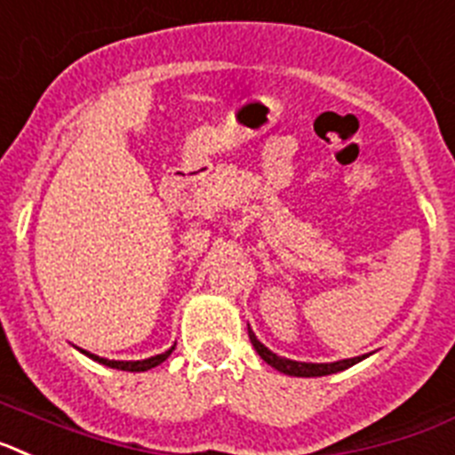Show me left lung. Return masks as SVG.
Wrapping results in <instances>:
<instances>
[{
	"label": "left lung",
	"mask_w": 455,
	"mask_h": 455,
	"mask_svg": "<svg viewBox=\"0 0 455 455\" xmlns=\"http://www.w3.org/2000/svg\"><path fill=\"white\" fill-rule=\"evenodd\" d=\"M247 331H250L251 346H254V350L260 355V359H263V362H267V364H270L272 369L282 371V373H286V375H295V378H318V375L339 373V371L350 369V366H355V364H357V362H362V359L366 357V355H362V357L341 359V362H330V364H311V362H295V359L279 357V355H276V353L267 350V347L263 346V343H260L259 339H256V334H254V331H251L250 325H247Z\"/></svg>",
	"instance_id": "1"
}]
</instances>
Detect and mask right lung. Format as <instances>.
<instances>
[{
    "label": "right lung",
    "instance_id": "right-lung-1",
    "mask_svg": "<svg viewBox=\"0 0 455 455\" xmlns=\"http://www.w3.org/2000/svg\"><path fill=\"white\" fill-rule=\"evenodd\" d=\"M80 350H82V347H80ZM172 350H173V347H169L167 353L156 355V357H148V359H140V362H116V359L98 357V355L86 353V350H82V353H84L86 357H91V359H96V362H100V364L109 366V369H118V371H134V373H137V371H148V369H153V366L162 364V362H164V359H167L169 355H172Z\"/></svg>",
    "mask_w": 455,
    "mask_h": 455
}]
</instances>
